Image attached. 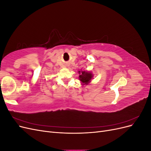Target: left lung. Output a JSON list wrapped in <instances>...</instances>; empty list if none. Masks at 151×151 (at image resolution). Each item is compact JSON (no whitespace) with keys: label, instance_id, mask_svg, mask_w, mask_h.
I'll return each mask as SVG.
<instances>
[{"label":"left lung","instance_id":"8db88e82","mask_svg":"<svg viewBox=\"0 0 151 151\" xmlns=\"http://www.w3.org/2000/svg\"><path fill=\"white\" fill-rule=\"evenodd\" d=\"M79 73H80L79 76V79L83 83H84V84H88L91 78L93 77V75L90 72H87L85 71H79Z\"/></svg>","mask_w":151,"mask_h":151}]
</instances>
